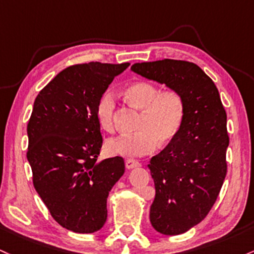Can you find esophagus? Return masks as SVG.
<instances>
[{"label": "esophagus", "instance_id": "34e87169", "mask_svg": "<svg viewBox=\"0 0 254 254\" xmlns=\"http://www.w3.org/2000/svg\"><path fill=\"white\" fill-rule=\"evenodd\" d=\"M140 161L135 160V159H127V161H125V166H127V169H133V168H137V166H140Z\"/></svg>", "mask_w": 254, "mask_h": 254}]
</instances>
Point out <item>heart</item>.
Here are the masks:
<instances>
[{
    "instance_id": "1",
    "label": "heart",
    "mask_w": 254,
    "mask_h": 254,
    "mask_svg": "<svg viewBox=\"0 0 254 254\" xmlns=\"http://www.w3.org/2000/svg\"><path fill=\"white\" fill-rule=\"evenodd\" d=\"M124 96L133 107L141 111L137 132L119 135L107 141L108 152L122 157H141L154 152L159 146L177 137L186 117V101L175 89L161 90L153 83L138 80L127 85ZM116 95L108 89L100 97L96 116L106 131L114 130Z\"/></svg>"
}]
</instances>
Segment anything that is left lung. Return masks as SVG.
<instances>
[{"mask_svg": "<svg viewBox=\"0 0 254 254\" xmlns=\"http://www.w3.org/2000/svg\"><path fill=\"white\" fill-rule=\"evenodd\" d=\"M131 69L185 97L182 129L148 164L155 186L150 223L164 235H180L207 216L221 191L229 146L227 113L213 80L193 63L164 59L133 64Z\"/></svg>", "mask_w": 254, "mask_h": 254, "instance_id": "8db88e82", "label": "left lung"}]
</instances>
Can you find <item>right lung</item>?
Listing matches in <instances>:
<instances>
[{
  "label": "right lung",
  "mask_w": 254,
  "mask_h": 254,
  "mask_svg": "<svg viewBox=\"0 0 254 254\" xmlns=\"http://www.w3.org/2000/svg\"><path fill=\"white\" fill-rule=\"evenodd\" d=\"M129 63L77 64L40 91L27 124L32 182L53 218L74 233L104 227L107 197L125 171L124 159L97 161L102 147L96 106Z\"/></svg>",
  "instance_id": "obj_1"
}]
</instances>
